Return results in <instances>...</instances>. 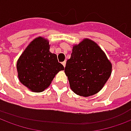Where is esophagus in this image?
<instances>
[{"label":"esophagus","mask_w":131,"mask_h":131,"mask_svg":"<svg viewBox=\"0 0 131 131\" xmlns=\"http://www.w3.org/2000/svg\"><path fill=\"white\" fill-rule=\"evenodd\" d=\"M62 64V65L64 66V67H65V66H66V62H65V61H64V62H63Z\"/></svg>","instance_id":"34e87169"}]
</instances>
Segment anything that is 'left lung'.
I'll use <instances>...</instances> for the list:
<instances>
[{"label": "left lung", "mask_w": 131, "mask_h": 131, "mask_svg": "<svg viewBox=\"0 0 131 131\" xmlns=\"http://www.w3.org/2000/svg\"><path fill=\"white\" fill-rule=\"evenodd\" d=\"M64 69L73 92L84 97L98 93L112 73V64L98 44L84 39L74 45Z\"/></svg>", "instance_id": "obj_1"}]
</instances>
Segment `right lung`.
Masks as SVG:
<instances>
[{"label":"right lung","instance_id":"obj_1","mask_svg":"<svg viewBox=\"0 0 131 131\" xmlns=\"http://www.w3.org/2000/svg\"><path fill=\"white\" fill-rule=\"evenodd\" d=\"M49 49L48 40L39 37L29 43L17 61L19 80L32 92H43L56 74L64 69L58 62L57 56Z\"/></svg>","mask_w":131,"mask_h":131}]
</instances>
